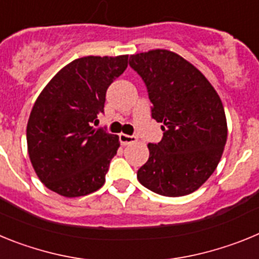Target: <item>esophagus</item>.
<instances>
[{
	"mask_svg": "<svg viewBox=\"0 0 259 259\" xmlns=\"http://www.w3.org/2000/svg\"><path fill=\"white\" fill-rule=\"evenodd\" d=\"M119 139H120V143H122L123 145H128V144H132L137 140L136 136H132V135H125V134L119 135Z\"/></svg>",
	"mask_w": 259,
	"mask_h": 259,
	"instance_id": "34e87169",
	"label": "esophagus"
}]
</instances>
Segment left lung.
<instances>
[{
  "mask_svg": "<svg viewBox=\"0 0 259 259\" xmlns=\"http://www.w3.org/2000/svg\"><path fill=\"white\" fill-rule=\"evenodd\" d=\"M152 101L163 137L149 143V159L137 171L145 188L167 197L198 189L214 172L227 141L218 93L197 68L163 49L130 57Z\"/></svg>",
  "mask_w": 259,
  "mask_h": 259,
  "instance_id": "left-lung-1",
  "label": "left lung"
}]
</instances>
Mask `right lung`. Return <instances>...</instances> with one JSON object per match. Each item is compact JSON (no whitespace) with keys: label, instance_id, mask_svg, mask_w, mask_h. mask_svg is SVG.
I'll return each instance as SVG.
<instances>
[{"label":"right lung","instance_id":"add662e5","mask_svg":"<svg viewBox=\"0 0 259 259\" xmlns=\"http://www.w3.org/2000/svg\"><path fill=\"white\" fill-rule=\"evenodd\" d=\"M128 56L83 57L62 68L40 93L27 124L31 163L47 188L79 197L104 185L119 137L95 128L106 91Z\"/></svg>","mask_w":259,"mask_h":259}]
</instances>
